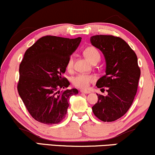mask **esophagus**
I'll return each mask as SVG.
<instances>
[{"mask_svg": "<svg viewBox=\"0 0 155 155\" xmlns=\"http://www.w3.org/2000/svg\"><path fill=\"white\" fill-rule=\"evenodd\" d=\"M80 92H82V93H85V94L90 93V91H89V90H80Z\"/></svg>", "mask_w": 155, "mask_h": 155, "instance_id": "1", "label": "esophagus"}]
</instances>
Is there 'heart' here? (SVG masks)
Listing matches in <instances>:
<instances>
[{"mask_svg": "<svg viewBox=\"0 0 155 155\" xmlns=\"http://www.w3.org/2000/svg\"><path fill=\"white\" fill-rule=\"evenodd\" d=\"M84 54L87 59L92 63L98 62L101 59V54L98 50L94 47H88L84 50ZM74 67V58L71 56L68 60L66 68L68 71H71ZM95 76L92 74H79L71 79V82L74 87L81 89H87L90 84L95 81Z\"/></svg>", "mask_w": 155, "mask_h": 155, "instance_id": "obj_1", "label": "heart"}]
</instances>
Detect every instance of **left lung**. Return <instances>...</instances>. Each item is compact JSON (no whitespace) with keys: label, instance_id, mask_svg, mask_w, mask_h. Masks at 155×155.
<instances>
[{"label":"left lung","instance_id":"8db88e82","mask_svg":"<svg viewBox=\"0 0 155 155\" xmlns=\"http://www.w3.org/2000/svg\"><path fill=\"white\" fill-rule=\"evenodd\" d=\"M94 47L102 51L106 60V74L97 80V87L107 89L108 95H97L92 106L96 117L113 122L126 114L138 90L140 75L135 51L122 38L114 35H96L90 38Z\"/></svg>","mask_w":155,"mask_h":155}]
</instances>
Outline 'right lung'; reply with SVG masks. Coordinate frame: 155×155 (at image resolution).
<instances>
[{
  "mask_svg": "<svg viewBox=\"0 0 155 155\" xmlns=\"http://www.w3.org/2000/svg\"><path fill=\"white\" fill-rule=\"evenodd\" d=\"M81 38L46 35L27 49L19 65V95L33 118L46 124H58L65 118L71 96L76 89L65 90L70 83L63 75L68 60Z\"/></svg>",
  "mask_w": 155,
  "mask_h": 155,
  "instance_id": "1",
  "label": "right lung"
}]
</instances>
